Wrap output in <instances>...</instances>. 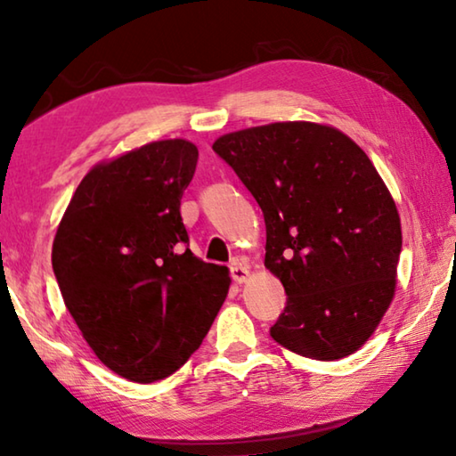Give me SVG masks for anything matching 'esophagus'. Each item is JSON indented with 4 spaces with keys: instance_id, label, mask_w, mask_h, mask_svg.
I'll use <instances>...</instances> for the list:
<instances>
[{
    "instance_id": "obj_1",
    "label": "esophagus",
    "mask_w": 456,
    "mask_h": 456,
    "mask_svg": "<svg viewBox=\"0 0 456 456\" xmlns=\"http://www.w3.org/2000/svg\"><path fill=\"white\" fill-rule=\"evenodd\" d=\"M229 272H231V277H233L235 283H245L247 277H249V269L241 264H233L229 267Z\"/></svg>"
}]
</instances>
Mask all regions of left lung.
<instances>
[{"label": "left lung", "mask_w": 456, "mask_h": 456, "mask_svg": "<svg viewBox=\"0 0 456 456\" xmlns=\"http://www.w3.org/2000/svg\"><path fill=\"white\" fill-rule=\"evenodd\" d=\"M213 151L264 211L265 267L288 293L269 334L305 358L350 356L395 297L403 249L396 205L372 160L314 122L239 130Z\"/></svg>", "instance_id": "8db88e82"}]
</instances>
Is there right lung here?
Masks as SVG:
<instances>
[{"label": "right lung", "mask_w": 456, "mask_h": 456, "mask_svg": "<svg viewBox=\"0 0 456 456\" xmlns=\"http://www.w3.org/2000/svg\"><path fill=\"white\" fill-rule=\"evenodd\" d=\"M197 160V146L175 138L94 167L53 239L68 312L98 360L126 380L176 372L227 297V267L192 256L181 217Z\"/></svg>", "instance_id": "add662e5"}]
</instances>
